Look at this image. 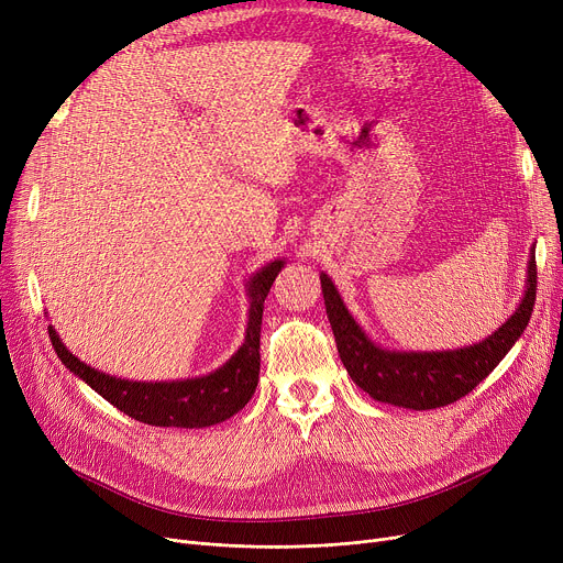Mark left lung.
<instances>
[{"label":"left lung","mask_w":563,"mask_h":563,"mask_svg":"<svg viewBox=\"0 0 563 563\" xmlns=\"http://www.w3.org/2000/svg\"><path fill=\"white\" fill-rule=\"evenodd\" d=\"M531 246L527 285L516 312L486 340L442 351H397L376 344L344 306L333 280L321 274V291L338 353L361 390L399 408L431 410L475 390L525 333L537 301V257Z\"/></svg>","instance_id":"left-lung-1"}]
</instances>
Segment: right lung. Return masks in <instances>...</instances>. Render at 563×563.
I'll list each match as a JSON object with an SVG mask.
<instances>
[{
	"label": "right lung",
	"instance_id": "obj_1",
	"mask_svg": "<svg viewBox=\"0 0 563 563\" xmlns=\"http://www.w3.org/2000/svg\"><path fill=\"white\" fill-rule=\"evenodd\" d=\"M285 260H274L246 283L249 321L242 346L219 369L180 380H130L81 363L49 323V340L62 363L125 416L153 427L202 429L225 422L253 397L260 378V327L264 299Z\"/></svg>",
	"mask_w": 563,
	"mask_h": 563
}]
</instances>
